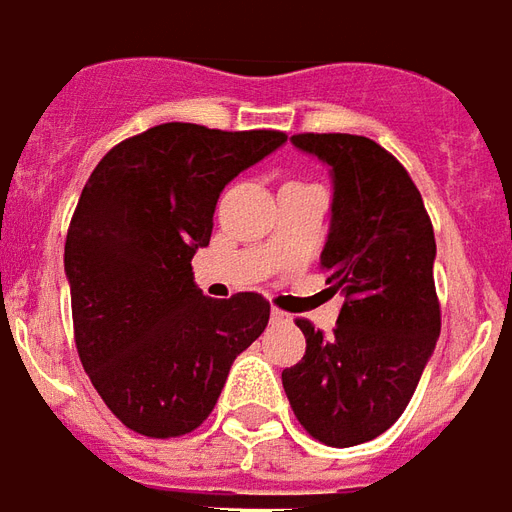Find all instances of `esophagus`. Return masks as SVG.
I'll return each instance as SVG.
<instances>
[{
	"label": "esophagus",
	"instance_id": "1",
	"mask_svg": "<svg viewBox=\"0 0 512 512\" xmlns=\"http://www.w3.org/2000/svg\"><path fill=\"white\" fill-rule=\"evenodd\" d=\"M270 319H272V324L289 322V316H286V313H283V311H278V308H272V311H270Z\"/></svg>",
	"mask_w": 512,
	"mask_h": 512
}]
</instances>
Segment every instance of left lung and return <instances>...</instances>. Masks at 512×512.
<instances>
[{
	"mask_svg": "<svg viewBox=\"0 0 512 512\" xmlns=\"http://www.w3.org/2000/svg\"><path fill=\"white\" fill-rule=\"evenodd\" d=\"M292 141L333 166V226L319 264L343 308L333 335L297 319L305 354L283 371V390L313 439L363 445L404 414L442 330L434 226L409 171L374 138Z\"/></svg>",
	"mask_w": 512,
	"mask_h": 512,
	"instance_id": "left-lung-1",
	"label": "left lung"
}]
</instances>
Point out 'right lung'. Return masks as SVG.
<instances>
[{
    "instance_id": "right-lung-1",
    "label": "right lung",
    "mask_w": 512,
    "mask_h": 512,
    "mask_svg": "<svg viewBox=\"0 0 512 512\" xmlns=\"http://www.w3.org/2000/svg\"><path fill=\"white\" fill-rule=\"evenodd\" d=\"M283 141V130L166 122L119 141L89 174L65 240L73 338L130 431H196L234 357L270 322L256 292L204 297L190 259L210 245L220 190Z\"/></svg>"
}]
</instances>
